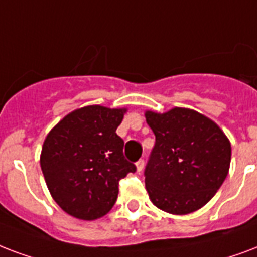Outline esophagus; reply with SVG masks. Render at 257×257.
<instances>
[{"instance_id": "obj_1", "label": "esophagus", "mask_w": 257, "mask_h": 257, "mask_svg": "<svg viewBox=\"0 0 257 257\" xmlns=\"http://www.w3.org/2000/svg\"><path fill=\"white\" fill-rule=\"evenodd\" d=\"M143 168H144V160L140 159L139 162L136 163V171L137 172H142Z\"/></svg>"}]
</instances>
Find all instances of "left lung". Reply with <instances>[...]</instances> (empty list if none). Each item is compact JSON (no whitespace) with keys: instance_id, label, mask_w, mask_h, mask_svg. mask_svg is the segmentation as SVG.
<instances>
[{"instance_id":"left-lung-1","label":"left lung","mask_w":257,"mask_h":257,"mask_svg":"<svg viewBox=\"0 0 257 257\" xmlns=\"http://www.w3.org/2000/svg\"><path fill=\"white\" fill-rule=\"evenodd\" d=\"M156 143L146 167V189L160 210L185 215L210 201L230 167L232 147L224 131L187 107L146 110Z\"/></svg>"}]
</instances>
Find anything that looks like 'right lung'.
<instances>
[{
    "instance_id": "right-lung-1",
    "label": "right lung",
    "mask_w": 257,
    "mask_h": 257,
    "mask_svg": "<svg viewBox=\"0 0 257 257\" xmlns=\"http://www.w3.org/2000/svg\"><path fill=\"white\" fill-rule=\"evenodd\" d=\"M126 107L89 105L64 115L47 135L40 167L51 197L68 215L94 221L117 201L118 183L135 164L115 131Z\"/></svg>"
}]
</instances>
